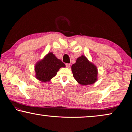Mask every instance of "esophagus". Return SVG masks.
I'll return each instance as SVG.
<instances>
[{
  "label": "esophagus",
  "mask_w": 132,
  "mask_h": 132,
  "mask_svg": "<svg viewBox=\"0 0 132 132\" xmlns=\"http://www.w3.org/2000/svg\"><path fill=\"white\" fill-rule=\"evenodd\" d=\"M65 65H66V67L70 68L71 64H65Z\"/></svg>",
  "instance_id": "1"
}]
</instances>
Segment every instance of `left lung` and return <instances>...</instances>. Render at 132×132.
Wrapping results in <instances>:
<instances>
[{"mask_svg": "<svg viewBox=\"0 0 132 132\" xmlns=\"http://www.w3.org/2000/svg\"><path fill=\"white\" fill-rule=\"evenodd\" d=\"M71 68L73 78L80 85H91L97 80L98 72L96 67L89 62L84 55L78 58Z\"/></svg>", "mask_w": 132, "mask_h": 132, "instance_id": "left-lung-1", "label": "left lung"}]
</instances>
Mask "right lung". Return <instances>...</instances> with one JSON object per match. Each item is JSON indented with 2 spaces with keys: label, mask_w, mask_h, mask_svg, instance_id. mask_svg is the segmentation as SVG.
<instances>
[{
  "label": "right lung",
  "mask_w": 132,
  "mask_h": 132,
  "mask_svg": "<svg viewBox=\"0 0 132 132\" xmlns=\"http://www.w3.org/2000/svg\"><path fill=\"white\" fill-rule=\"evenodd\" d=\"M65 65L58 59L52 53H49L44 59L36 64L35 70L36 77L42 82L49 81L61 67H65Z\"/></svg>",
  "instance_id": "add662e5"
}]
</instances>
